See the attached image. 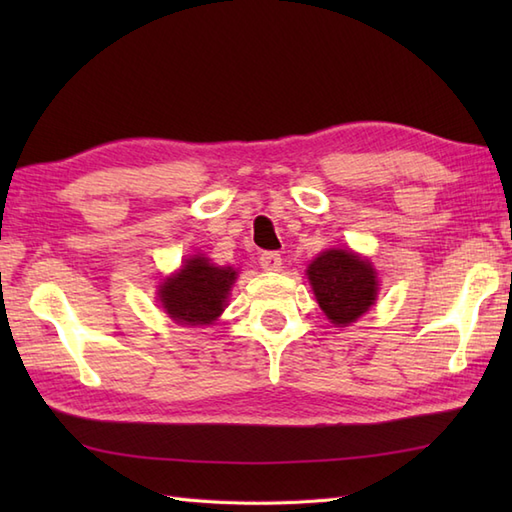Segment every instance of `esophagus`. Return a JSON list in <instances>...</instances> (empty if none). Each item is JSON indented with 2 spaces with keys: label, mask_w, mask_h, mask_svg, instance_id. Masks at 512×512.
Segmentation results:
<instances>
[{
  "label": "esophagus",
  "mask_w": 512,
  "mask_h": 512,
  "mask_svg": "<svg viewBox=\"0 0 512 512\" xmlns=\"http://www.w3.org/2000/svg\"><path fill=\"white\" fill-rule=\"evenodd\" d=\"M259 266L264 270H281V255L273 253V250H266V253L259 255Z\"/></svg>",
  "instance_id": "esophagus-1"
}]
</instances>
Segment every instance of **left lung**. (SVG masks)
<instances>
[{"mask_svg": "<svg viewBox=\"0 0 512 512\" xmlns=\"http://www.w3.org/2000/svg\"><path fill=\"white\" fill-rule=\"evenodd\" d=\"M308 279L321 310L334 325H350L376 299L374 268L350 250H325L308 268Z\"/></svg>", "mask_w": 512, "mask_h": 512, "instance_id": "1", "label": "left lung"}]
</instances>
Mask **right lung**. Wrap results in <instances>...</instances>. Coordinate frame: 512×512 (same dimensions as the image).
Here are the masks:
<instances>
[{
	"label": "right lung",
	"mask_w": 512,
	"mask_h": 512,
	"mask_svg": "<svg viewBox=\"0 0 512 512\" xmlns=\"http://www.w3.org/2000/svg\"><path fill=\"white\" fill-rule=\"evenodd\" d=\"M235 279L233 268L213 266L200 255L187 259L180 273L160 286L162 308L182 325H209L224 310Z\"/></svg>",
	"instance_id": "obj_1"
}]
</instances>
